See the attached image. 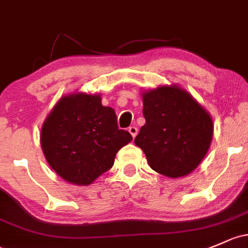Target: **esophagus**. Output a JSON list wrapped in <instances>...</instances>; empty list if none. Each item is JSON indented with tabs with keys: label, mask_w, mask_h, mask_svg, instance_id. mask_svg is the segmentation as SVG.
<instances>
[{
	"label": "esophagus",
	"mask_w": 248,
	"mask_h": 248,
	"mask_svg": "<svg viewBox=\"0 0 248 248\" xmlns=\"http://www.w3.org/2000/svg\"><path fill=\"white\" fill-rule=\"evenodd\" d=\"M128 132L131 133V135L133 138H135V137H137V134H138V128L135 126H132V127H129V128H128Z\"/></svg>",
	"instance_id": "34e87169"
}]
</instances>
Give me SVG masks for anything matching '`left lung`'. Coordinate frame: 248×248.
I'll return each mask as SVG.
<instances>
[{"mask_svg": "<svg viewBox=\"0 0 248 248\" xmlns=\"http://www.w3.org/2000/svg\"><path fill=\"white\" fill-rule=\"evenodd\" d=\"M145 124L134 139L152 170L170 178L191 173L212 144L214 124L204 107L177 84L141 91Z\"/></svg>", "mask_w": 248, "mask_h": 248, "instance_id": "8db88e82", "label": "left lung"}]
</instances>
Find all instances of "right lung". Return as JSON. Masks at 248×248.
Wrapping results in <instances>:
<instances>
[{
	"label": "right lung",
	"instance_id": "right-lung-1",
	"mask_svg": "<svg viewBox=\"0 0 248 248\" xmlns=\"http://www.w3.org/2000/svg\"><path fill=\"white\" fill-rule=\"evenodd\" d=\"M101 101L100 93L82 91L62 96L41 127L44 155L67 183L89 186L132 141V135L117 127L115 110Z\"/></svg>",
	"mask_w": 248,
	"mask_h": 248
}]
</instances>
